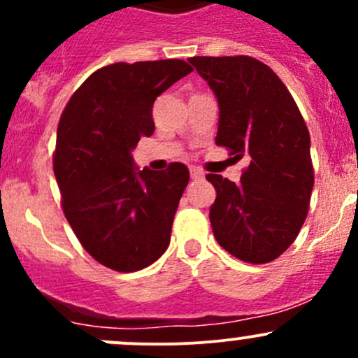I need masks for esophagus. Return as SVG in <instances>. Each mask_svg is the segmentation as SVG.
<instances>
[{
  "instance_id": "obj_1",
  "label": "esophagus",
  "mask_w": 358,
  "mask_h": 358,
  "mask_svg": "<svg viewBox=\"0 0 358 358\" xmlns=\"http://www.w3.org/2000/svg\"><path fill=\"white\" fill-rule=\"evenodd\" d=\"M190 178L192 180H202L204 178V173L197 168H190Z\"/></svg>"
}]
</instances>
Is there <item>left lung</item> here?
Instances as JSON below:
<instances>
[{"instance_id": "8db88e82", "label": "left lung", "mask_w": 358, "mask_h": 358, "mask_svg": "<svg viewBox=\"0 0 358 358\" xmlns=\"http://www.w3.org/2000/svg\"><path fill=\"white\" fill-rule=\"evenodd\" d=\"M220 107L216 145L249 157L241 182L206 180L216 190L213 234L246 263H268L294 243L313 189L310 133L279 76L252 57H192Z\"/></svg>"}]
</instances>
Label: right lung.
<instances>
[{"mask_svg":"<svg viewBox=\"0 0 358 358\" xmlns=\"http://www.w3.org/2000/svg\"><path fill=\"white\" fill-rule=\"evenodd\" d=\"M192 67L185 60L110 64L69 100L57 129L53 171L81 246L115 272L152 265L168 249L189 169L140 171L133 149L154 133L152 106Z\"/></svg>","mask_w":358,"mask_h":358,"instance_id":"add662e5","label":"right lung"}]
</instances>
